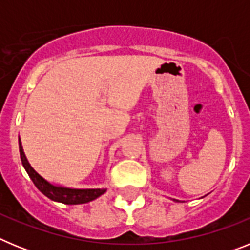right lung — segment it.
I'll return each mask as SVG.
<instances>
[{
  "mask_svg": "<svg viewBox=\"0 0 250 250\" xmlns=\"http://www.w3.org/2000/svg\"><path fill=\"white\" fill-rule=\"evenodd\" d=\"M20 147V156H21L22 165L27 171L28 176L31 180L34 182L36 188L39 189L43 195H46L48 199L55 200V202L63 203V204H83V203H89L91 200L96 199L100 195L105 193V189H68V188H61V187H54L50 183H47L43 178L39 175V174L32 169L30 164H28L27 159L25 156V152L22 149L21 140L19 143Z\"/></svg>",
  "mask_w": 250,
  "mask_h": 250,
  "instance_id": "right-lung-1",
  "label": "right lung"
}]
</instances>
